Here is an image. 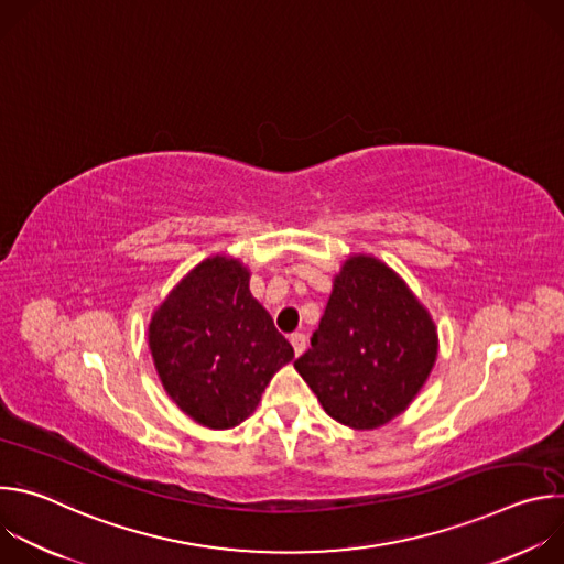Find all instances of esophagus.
Here are the masks:
<instances>
[{"mask_svg": "<svg viewBox=\"0 0 564 564\" xmlns=\"http://www.w3.org/2000/svg\"><path fill=\"white\" fill-rule=\"evenodd\" d=\"M290 344L294 348V355H301L305 350V346H307V339H305L303 333H292L290 335Z\"/></svg>", "mask_w": 564, "mask_h": 564, "instance_id": "obj_1", "label": "esophagus"}]
</instances>
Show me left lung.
<instances>
[{
    "mask_svg": "<svg viewBox=\"0 0 564 564\" xmlns=\"http://www.w3.org/2000/svg\"><path fill=\"white\" fill-rule=\"evenodd\" d=\"M435 357V324L406 283L372 257H352L294 368L333 420L370 431L406 411Z\"/></svg>",
    "mask_w": 564,
    "mask_h": 564,
    "instance_id": "8db88e82",
    "label": "left lung"
}]
</instances>
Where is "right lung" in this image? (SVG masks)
<instances>
[{
    "mask_svg": "<svg viewBox=\"0 0 564 564\" xmlns=\"http://www.w3.org/2000/svg\"><path fill=\"white\" fill-rule=\"evenodd\" d=\"M149 348L176 406L209 429L250 417L272 375L294 357L252 296L250 272L225 257L196 265L155 310Z\"/></svg>",
    "mask_w": 564,
    "mask_h": 564,
    "instance_id": "obj_1",
    "label": "right lung"
}]
</instances>
